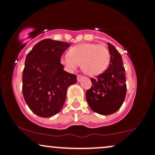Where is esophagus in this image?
Segmentation results:
<instances>
[{"label":"esophagus","instance_id":"1","mask_svg":"<svg viewBox=\"0 0 155 155\" xmlns=\"http://www.w3.org/2000/svg\"><path fill=\"white\" fill-rule=\"evenodd\" d=\"M83 78V76H81V75H78L77 76V81H78V82H79L80 81H81V79H82Z\"/></svg>","mask_w":155,"mask_h":155}]
</instances>
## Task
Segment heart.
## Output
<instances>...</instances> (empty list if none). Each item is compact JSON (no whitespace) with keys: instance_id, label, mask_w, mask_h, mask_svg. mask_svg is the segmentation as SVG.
Returning <instances> with one entry per match:
<instances>
[{"instance_id":"obj_1","label":"heart","mask_w":155,"mask_h":155,"mask_svg":"<svg viewBox=\"0 0 155 155\" xmlns=\"http://www.w3.org/2000/svg\"><path fill=\"white\" fill-rule=\"evenodd\" d=\"M60 62L70 72L74 71L81 63V69L84 74L95 76L107 69L110 53L102 44L83 43L71 48L68 54L60 57Z\"/></svg>"}]
</instances>
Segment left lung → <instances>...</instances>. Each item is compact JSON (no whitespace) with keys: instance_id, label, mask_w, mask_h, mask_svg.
I'll use <instances>...</instances> for the list:
<instances>
[{"instance_id":"left-lung-1","label":"left lung","mask_w":155,"mask_h":155,"mask_svg":"<svg viewBox=\"0 0 155 155\" xmlns=\"http://www.w3.org/2000/svg\"><path fill=\"white\" fill-rule=\"evenodd\" d=\"M110 63L106 71L91 78L92 87L86 92L89 106L94 112L110 115L118 111L123 104L127 92L126 76L120 53L108 43Z\"/></svg>"}]
</instances>
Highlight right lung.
Masks as SVG:
<instances>
[{
	"label": "right lung",
	"instance_id": "1",
	"mask_svg": "<svg viewBox=\"0 0 155 155\" xmlns=\"http://www.w3.org/2000/svg\"><path fill=\"white\" fill-rule=\"evenodd\" d=\"M70 47L66 42L44 39L27 54L22 73V93L30 109L41 117L59 113L69 86L76 76L64 71L60 59Z\"/></svg>",
	"mask_w": 155,
	"mask_h": 155
}]
</instances>
